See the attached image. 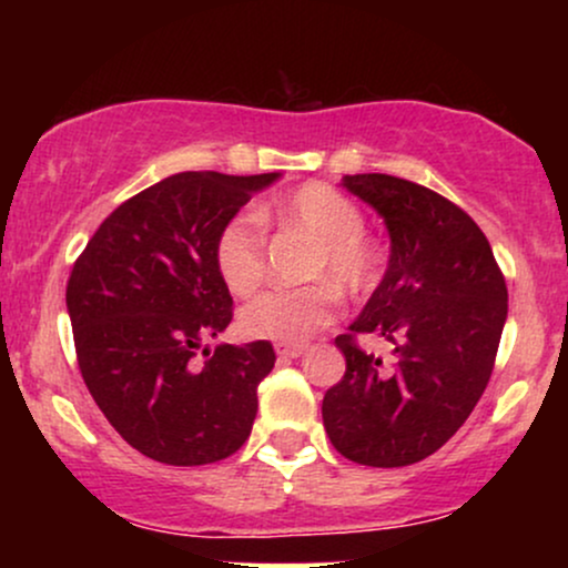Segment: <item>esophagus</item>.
Segmentation results:
<instances>
[{
    "label": "esophagus",
    "instance_id": "34e87169",
    "mask_svg": "<svg viewBox=\"0 0 568 568\" xmlns=\"http://www.w3.org/2000/svg\"><path fill=\"white\" fill-rule=\"evenodd\" d=\"M304 344H275V352L280 357H298L304 355Z\"/></svg>",
    "mask_w": 568,
    "mask_h": 568
}]
</instances>
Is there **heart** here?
Masks as SVG:
<instances>
[{
    "label": "heart",
    "instance_id": "b5f03b06",
    "mask_svg": "<svg viewBox=\"0 0 568 568\" xmlns=\"http://www.w3.org/2000/svg\"><path fill=\"white\" fill-rule=\"evenodd\" d=\"M280 224L315 240L310 277L321 283L302 288H270L253 298L240 315L247 336L298 344L334 321L336 291L363 296L379 277V251L366 237L361 205L325 181H306L288 197L253 213H234L224 221L213 245L216 270L226 288L247 296L264 280V226ZM329 283L325 284L324 280Z\"/></svg>",
    "mask_w": 568,
    "mask_h": 568
}]
</instances>
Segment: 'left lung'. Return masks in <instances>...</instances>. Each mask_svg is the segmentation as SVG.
<instances>
[{
  "label": "left lung",
  "mask_w": 568,
  "mask_h": 568,
  "mask_svg": "<svg viewBox=\"0 0 568 568\" xmlns=\"http://www.w3.org/2000/svg\"><path fill=\"white\" fill-rule=\"evenodd\" d=\"M389 232V264L349 334L347 371L323 397L342 456L368 467L427 459L484 395L507 321V285L480 226L433 189L387 173L344 175ZM357 333L394 344L393 367L356 347Z\"/></svg>",
  "instance_id": "obj_1"
}]
</instances>
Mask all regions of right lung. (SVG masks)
Masks as SVG:
<instances>
[{
  "mask_svg": "<svg viewBox=\"0 0 568 568\" xmlns=\"http://www.w3.org/2000/svg\"><path fill=\"white\" fill-rule=\"evenodd\" d=\"M280 173L186 171L122 202L74 262L67 306L90 395L135 452L162 465L226 459L251 435L270 342L196 352L232 323L213 245Z\"/></svg>",
  "mask_w": 568,
  "mask_h": 568,
  "instance_id": "add662e5",
  "label": "right lung"
}]
</instances>
